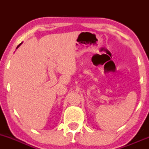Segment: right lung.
Segmentation results:
<instances>
[{"mask_svg":"<svg viewBox=\"0 0 149 149\" xmlns=\"http://www.w3.org/2000/svg\"><path fill=\"white\" fill-rule=\"evenodd\" d=\"M22 42H21V43H20V44H19V45L17 46V48H18V47H19V45H21V44H22Z\"/></svg>","mask_w":149,"mask_h":149,"instance_id":"obj_1","label":"right lung"}]
</instances>
